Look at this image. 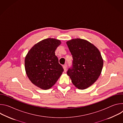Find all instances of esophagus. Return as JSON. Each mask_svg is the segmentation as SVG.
Segmentation results:
<instances>
[{"label":"esophagus","mask_w":123,"mask_h":123,"mask_svg":"<svg viewBox=\"0 0 123 123\" xmlns=\"http://www.w3.org/2000/svg\"><path fill=\"white\" fill-rule=\"evenodd\" d=\"M63 68H64V72L65 73H66V72H67V65H64L63 66Z\"/></svg>","instance_id":"1"}]
</instances>
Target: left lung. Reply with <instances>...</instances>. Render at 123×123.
<instances>
[{"instance_id":"obj_1","label":"left lung","mask_w":123,"mask_h":123,"mask_svg":"<svg viewBox=\"0 0 123 123\" xmlns=\"http://www.w3.org/2000/svg\"><path fill=\"white\" fill-rule=\"evenodd\" d=\"M67 44L73 58L67 74L78 89H86L98 79L101 73L103 60L100 52L93 44L80 38L69 40Z\"/></svg>"}]
</instances>
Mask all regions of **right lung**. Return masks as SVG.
<instances>
[{
  "label": "right lung",
  "mask_w": 123,
  "mask_h": 123,
  "mask_svg": "<svg viewBox=\"0 0 123 123\" xmlns=\"http://www.w3.org/2000/svg\"><path fill=\"white\" fill-rule=\"evenodd\" d=\"M60 40L54 38L43 40L35 45L25 59V67L30 81L43 90H48L57 82L64 71L55 55Z\"/></svg>",
  "instance_id": "right-lung-1"
}]
</instances>
